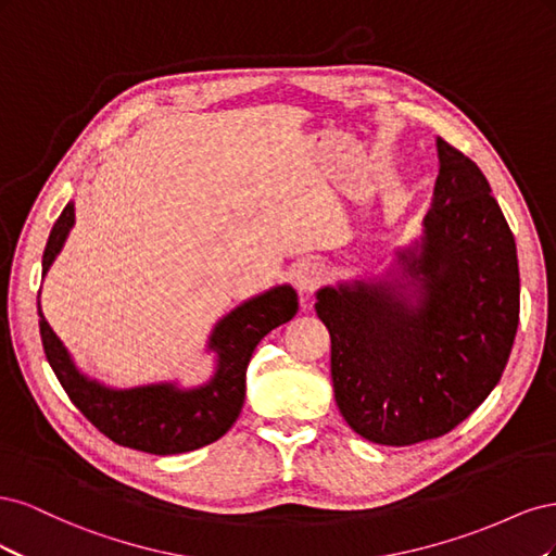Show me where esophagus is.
<instances>
[{"mask_svg": "<svg viewBox=\"0 0 556 556\" xmlns=\"http://www.w3.org/2000/svg\"><path fill=\"white\" fill-rule=\"evenodd\" d=\"M325 280V268H323V264H317V262H304V264H299L296 266V271H294V285H296V290L299 292H311V290H315L319 282Z\"/></svg>", "mask_w": 556, "mask_h": 556, "instance_id": "1", "label": "esophagus"}]
</instances>
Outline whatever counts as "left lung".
<instances>
[{
	"label": "left lung",
	"instance_id": "8db88e82",
	"mask_svg": "<svg viewBox=\"0 0 556 556\" xmlns=\"http://www.w3.org/2000/svg\"><path fill=\"white\" fill-rule=\"evenodd\" d=\"M439 160L422 243L399 252L413 280L317 292L336 403L380 445L431 441L464 422L501 380L519 325L515 237L490 182L443 139Z\"/></svg>",
	"mask_w": 556,
	"mask_h": 556
}]
</instances>
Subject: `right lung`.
I'll return each instance as SVG.
<instances>
[{"label": "right lung", "mask_w": 556, "mask_h": 556, "mask_svg": "<svg viewBox=\"0 0 556 556\" xmlns=\"http://www.w3.org/2000/svg\"><path fill=\"white\" fill-rule=\"evenodd\" d=\"M74 225V204H66L43 250V276ZM299 301L290 285L268 290L217 323L211 348L217 371L199 390L182 392L174 384L109 390L88 380L70 359L39 306V329L46 359L74 406L117 445L150 454H178L204 447L225 435L243 408L245 371L252 350L264 336L296 315Z\"/></svg>", "instance_id": "obj_1"}]
</instances>
